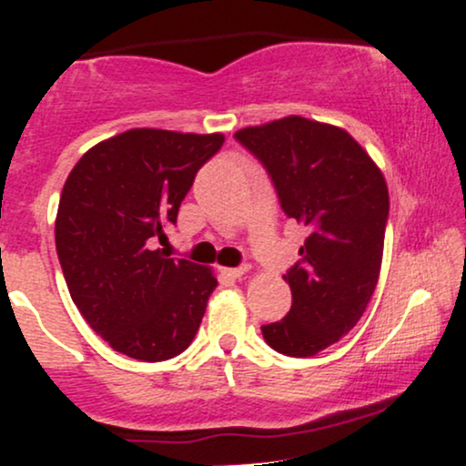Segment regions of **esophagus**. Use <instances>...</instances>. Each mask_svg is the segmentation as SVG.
Here are the masks:
<instances>
[{
    "label": "esophagus",
    "instance_id": "1",
    "mask_svg": "<svg viewBox=\"0 0 466 466\" xmlns=\"http://www.w3.org/2000/svg\"><path fill=\"white\" fill-rule=\"evenodd\" d=\"M224 275L227 277H231V279H242L246 272H248V266H238V268H224Z\"/></svg>",
    "mask_w": 466,
    "mask_h": 466
}]
</instances>
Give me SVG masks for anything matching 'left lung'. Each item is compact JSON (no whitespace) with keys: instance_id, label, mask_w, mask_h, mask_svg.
Returning a JSON list of instances; mask_svg holds the SVG:
<instances>
[{"instance_id":"8db88e82","label":"left lung","mask_w":466,"mask_h":466,"mask_svg":"<svg viewBox=\"0 0 466 466\" xmlns=\"http://www.w3.org/2000/svg\"><path fill=\"white\" fill-rule=\"evenodd\" d=\"M235 139L266 167L283 213L308 228L283 275L292 308L261 333L279 353L311 358L358 325L375 292L390 209L384 174L347 130L299 115Z\"/></svg>"}]
</instances>
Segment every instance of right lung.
<instances>
[{
    "mask_svg": "<svg viewBox=\"0 0 466 466\" xmlns=\"http://www.w3.org/2000/svg\"><path fill=\"white\" fill-rule=\"evenodd\" d=\"M224 137L133 128L85 152L65 180L56 253L76 308L115 351L163 362L194 340L218 281L157 242Z\"/></svg>",
    "mask_w": 466,
    "mask_h": 466,
    "instance_id": "obj_1",
    "label": "right lung"
}]
</instances>
